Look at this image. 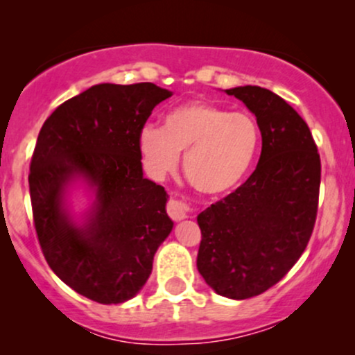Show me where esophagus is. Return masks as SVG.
<instances>
[{
    "mask_svg": "<svg viewBox=\"0 0 355 355\" xmlns=\"http://www.w3.org/2000/svg\"><path fill=\"white\" fill-rule=\"evenodd\" d=\"M189 203H187L183 198H172L168 202V207H166V211L172 217L175 222H180V220L189 217Z\"/></svg>",
    "mask_w": 355,
    "mask_h": 355,
    "instance_id": "34e87169",
    "label": "esophagus"
}]
</instances>
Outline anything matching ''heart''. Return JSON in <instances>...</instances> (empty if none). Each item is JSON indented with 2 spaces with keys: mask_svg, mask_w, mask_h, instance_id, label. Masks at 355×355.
Masks as SVG:
<instances>
[{
  "mask_svg": "<svg viewBox=\"0 0 355 355\" xmlns=\"http://www.w3.org/2000/svg\"><path fill=\"white\" fill-rule=\"evenodd\" d=\"M260 130L247 113H230L207 101H191L166 113L164 128L144 126L141 158L155 178H164L183 153L187 180L205 195H220L243 182L259 152Z\"/></svg>",
  "mask_w": 355,
  "mask_h": 355,
  "instance_id": "b5f03b06",
  "label": "heart"
}]
</instances>
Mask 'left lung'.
Wrapping results in <instances>:
<instances>
[{"mask_svg":"<svg viewBox=\"0 0 355 355\" xmlns=\"http://www.w3.org/2000/svg\"><path fill=\"white\" fill-rule=\"evenodd\" d=\"M254 113L262 135L255 172L202 214L197 268L218 295L255 297L294 267L317 217L320 157L302 116L274 92L225 89Z\"/></svg>","mask_w":355,"mask_h":355,"instance_id":"left-lung-1","label":"left lung"}]
</instances>
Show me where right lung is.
Instances as JSON below:
<instances>
[{"label":"right lung","mask_w":355,"mask_h":355,"mask_svg":"<svg viewBox=\"0 0 355 355\" xmlns=\"http://www.w3.org/2000/svg\"><path fill=\"white\" fill-rule=\"evenodd\" d=\"M172 92L153 83H100L48 116L30 166L36 235L51 270L98 304L135 297L153 255L173 229L162 185L144 177L138 137ZM80 182L92 197L76 218L67 195Z\"/></svg>","instance_id":"1"}]
</instances>
